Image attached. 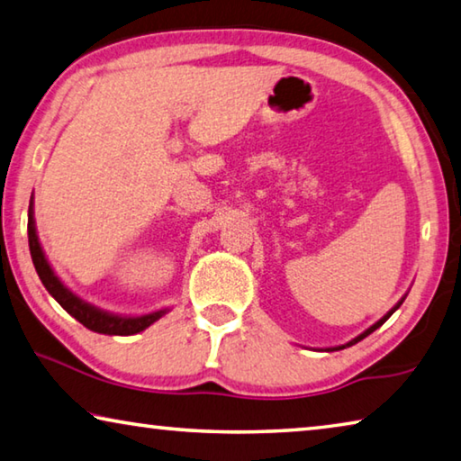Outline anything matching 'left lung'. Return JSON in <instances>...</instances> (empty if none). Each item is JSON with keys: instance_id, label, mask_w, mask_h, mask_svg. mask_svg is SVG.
Here are the masks:
<instances>
[{"instance_id": "8db88e82", "label": "left lung", "mask_w": 461, "mask_h": 461, "mask_svg": "<svg viewBox=\"0 0 461 461\" xmlns=\"http://www.w3.org/2000/svg\"><path fill=\"white\" fill-rule=\"evenodd\" d=\"M402 301H404V296H402V299H401L399 303H396V305H394L393 309H390V311H388V313H386L384 317H382V319H378V321H376V323H374V325H370V327H368V330H366V331H362V333H360V335H357V338H354L352 341L343 343V346H335V348H325V352H338V349H346V348H349V346H354V343H357V341H362L364 338H368V335H370L372 331H376V330H378V327H380L382 323H384V321H386V319H388L390 315H393V313H394V311H396V309H399V307L402 305Z\"/></svg>"}]
</instances>
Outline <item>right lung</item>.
<instances>
[{
	"instance_id": "add662e5",
	"label": "right lung",
	"mask_w": 461,
	"mask_h": 461,
	"mask_svg": "<svg viewBox=\"0 0 461 461\" xmlns=\"http://www.w3.org/2000/svg\"><path fill=\"white\" fill-rule=\"evenodd\" d=\"M28 244H30V254H32L34 268L38 272V276H41L46 291L54 296V301H57L68 315L75 317L77 321L83 323L91 331H97L104 335H134V333L144 331L146 327H150L154 321H158L162 315H167L170 311V309H160L146 315H115V313H109V311L91 305V303L83 301L79 294H75L71 288L54 275L52 267L49 264V260H46L41 240H38V233H36L32 201H30V207H28Z\"/></svg>"
}]
</instances>
